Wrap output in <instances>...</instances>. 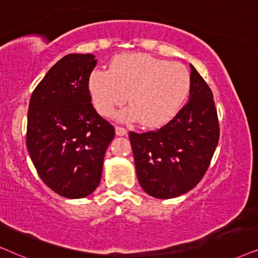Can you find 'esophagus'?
<instances>
[{
    "label": "esophagus",
    "mask_w": 258,
    "mask_h": 258,
    "mask_svg": "<svg viewBox=\"0 0 258 258\" xmlns=\"http://www.w3.org/2000/svg\"><path fill=\"white\" fill-rule=\"evenodd\" d=\"M115 133H116V136H126L127 130L125 128V127L115 126Z\"/></svg>",
    "instance_id": "34e87169"
}]
</instances>
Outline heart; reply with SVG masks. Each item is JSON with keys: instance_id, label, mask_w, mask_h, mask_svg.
<instances>
[{"instance_id": "b5f03b06", "label": "heart", "mask_w": 258, "mask_h": 258, "mask_svg": "<svg viewBox=\"0 0 258 258\" xmlns=\"http://www.w3.org/2000/svg\"><path fill=\"white\" fill-rule=\"evenodd\" d=\"M92 104L99 114L109 116L118 106H131L118 114L123 121L140 120L146 127H159L177 114L188 91L190 74L183 64L145 53L115 56L109 71L95 70L88 79Z\"/></svg>"}]
</instances>
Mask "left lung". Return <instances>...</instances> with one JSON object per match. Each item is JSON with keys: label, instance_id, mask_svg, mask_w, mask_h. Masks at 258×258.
<instances>
[{"label": "left lung", "instance_id": "1", "mask_svg": "<svg viewBox=\"0 0 258 258\" xmlns=\"http://www.w3.org/2000/svg\"><path fill=\"white\" fill-rule=\"evenodd\" d=\"M190 68V97L176 116L156 131L130 132L139 184L156 198H174L194 188L210 166L219 140L214 95Z\"/></svg>", "mask_w": 258, "mask_h": 258}]
</instances>
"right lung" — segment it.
<instances>
[{
    "mask_svg": "<svg viewBox=\"0 0 258 258\" xmlns=\"http://www.w3.org/2000/svg\"><path fill=\"white\" fill-rule=\"evenodd\" d=\"M68 54L48 71L29 101L27 149L48 187L84 198L98 187L114 127L91 104L88 79L97 60Z\"/></svg>",
    "mask_w": 258,
    "mask_h": 258,
    "instance_id": "add662e5",
    "label": "right lung"
}]
</instances>
